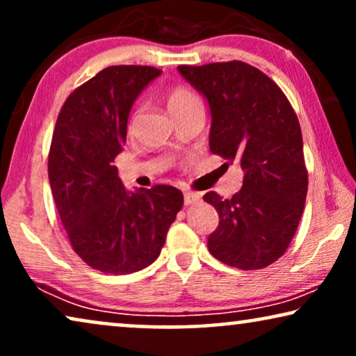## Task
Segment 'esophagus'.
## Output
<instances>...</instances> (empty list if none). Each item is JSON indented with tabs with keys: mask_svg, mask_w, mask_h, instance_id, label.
<instances>
[{
	"mask_svg": "<svg viewBox=\"0 0 356 356\" xmlns=\"http://www.w3.org/2000/svg\"><path fill=\"white\" fill-rule=\"evenodd\" d=\"M201 201V194L199 193H184V206H191V204H196Z\"/></svg>",
	"mask_w": 356,
	"mask_h": 356,
	"instance_id": "34e87169",
	"label": "esophagus"
}]
</instances>
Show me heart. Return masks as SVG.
<instances>
[{
    "instance_id": "b5f03b06",
    "label": "heart",
    "mask_w": 356,
    "mask_h": 356,
    "mask_svg": "<svg viewBox=\"0 0 356 356\" xmlns=\"http://www.w3.org/2000/svg\"><path fill=\"white\" fill-rule=\"evenodd\" d=\"M196 104H201L197 99V95L189 89H184V87H177V89H173L168 95V108L172 113H178V111H181L184 108H188V106H193ZM138 115L139 111H134V113L131 115L129 128H133L136 124V121H138Z\"/></svg>"
}]
</instances>
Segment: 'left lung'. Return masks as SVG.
Instances as JSON below:
<instances>
[{
	"mask_svg": "<svg viewBox=\"0 0 356 356\" xmlns=\"http://www.w3.org/2000/svg\"><path fill=\"white\" fill-rule=\"evenodd\" d=\"M178 71L211 106V150L245 172L232 199L204 194L218 212L209 251L236 269H264L284 256L305 209L308 170L298 116L280 87L248 63L181 65Z\"/></svg>",
	"mask_w": 356,
	"mask_h": 356,
	"instance_id": "left-lung-1",
	"label": "left lung"
}]
</instances>
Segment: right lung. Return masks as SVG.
Returning a JSON list of instances; mask_svg holds the SVG:
<instances>
[{"instance_id": "add662e5", "label": "right lung", "mask_w": 356, "mask_h": 356, "mask_svg": "<svg viewBox=\"0 0 356 356\" xmlns=\"http://www.w3.org/2000/svg\"><path fill=\"white\" fill-rule=\"evenodd\" d=\"M152 66L102 70L63 104L48 154V178L58 213L76 254L92 269L124 275L157 259L183 206L168 184L128 191L115 157L123 150L128 116Z\"/></svg>"}]
</instances>
